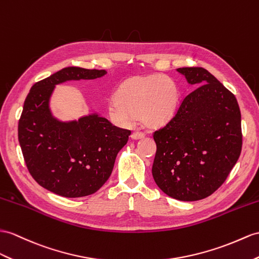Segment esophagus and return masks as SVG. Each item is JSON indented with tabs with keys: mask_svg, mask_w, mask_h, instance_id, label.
<instances>
[{
	"mask_svg": "<svg viewBox=\"0 0 259 259\" xmlns=\"http://www.w3.org/2000/svg\"><path fill=\"white\" fill-rule=\"evenodd\" d=\"M144 136H145V134H144V133H142V132H134V133L131 135L132 140H134V141L142 140V138H144Z\"/></svg>",
	"mask_w": 259,
	"mask_h": 259,
	"instance_id": "34e87169",
	"label": "esophagus"
}]
</instances>
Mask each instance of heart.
<instances>
[{"label":"heart","mask_w":259,"mask_h":259,"mask_svg":"<svg viewBox=\"0 0 259 259\" xmlns=\"http://www.w3.org/2000/svg\"><path fill=\"white\" fill-rule=\"evenodd\" d=\"M179 106L176 82L161 73L125 80L109 100V113L116 124L127 126L140 115L148 127H159L171 119Z\"/></svg>","instance_id":"b5f03b06"}]
</instances>
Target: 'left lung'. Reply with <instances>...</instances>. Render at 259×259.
<instances>
[{
	"label": "left lung",
	"instance_id": "left-lung-1",
	"mask_svg": "<svg viewBox=\"0 0 259 259\" xmlns=\"http://www.w3.org/2000/svg\"><path fill=\"white\" fill-rule=\"evenodd\" d=\"M177 71L197 89L154 133V180L169 197L197 201L223 185L241 155V111L234 94L204 68Z\"/></svg>",
	"mask_w": 259,
	"mask_h": 259
}]
</instances>
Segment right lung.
Returning <instances> with one entry per match:
<instances>
[{"label": "right lung", "mask_w": 259, "mask_h": 259, "mask_svg": "<svg viewBox=\"0 0 259 259\" xmlns=\"http://www.w3.org/2000/svg\"><path fill=\"white\" fill-rule=\"evenodd\" d=\"M105 70L67 67L36 82L24 102L18 122L25 163L42 188L66 198L97 192L112 174L117 153L131 131L116 127L105 117L90 114L61 122L49 109L56 84L69 80L103 77Z\"/></svg>", "instance_id": "obj_1"}]
</instances>
